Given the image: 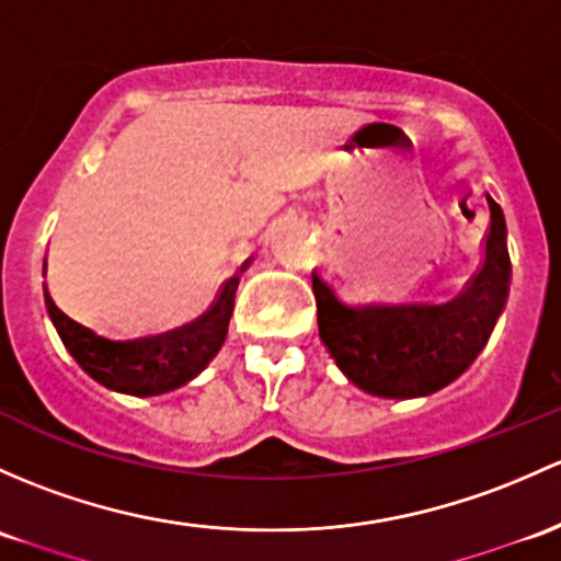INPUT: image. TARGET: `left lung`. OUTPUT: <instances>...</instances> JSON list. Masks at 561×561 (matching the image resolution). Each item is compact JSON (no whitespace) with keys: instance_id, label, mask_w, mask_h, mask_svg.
I'll list each match as a JSON object with an SVG mask.
<instances>
[{"instance_id":"1","label":"left lung","mask_w":561,"mask_h":561,"mask_svg":"<svg viewBox=\"0 0 561 561\" xmlns=\"http://www.w3.org/2000/svg\"><path fill=\"white\" fill-rule=\"evenodd\" d=\"M486 204L481 268L446 304L350 306L311 271L320 339L352 385L379 398H424L451 385L479 357L511 285L503 209L489 196Z\"/></svg>"}]
</instances>
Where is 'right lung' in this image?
<instances>
[{
  "label": "right lung",
  "instance_id": "right-lung-1",
  "mask_svg": "<svg viewBox=\"0 0 561 561\" xmlns=\"http://www.w3.org/2000/svg\"><path fill=\"white\" fill-rule=\"evenodd\" d=\"M247 265L250 261L241 265V271ZM236 287H239V276H231L220 287V296L209 306V311H204L198 320L167 330V333L145 335V339H121V335L82 325L58 309L56 300L47 293V285L45 306L69 355L78 359V365L91 379L115 392L150 398V394L172 392L196 379L209 365V359L220 352L233 314Z\"/></svg>",
  "mask_w": 561,
  "mask_h": 561
}]
</instances>
